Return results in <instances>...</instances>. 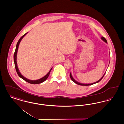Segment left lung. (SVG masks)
Segmentation results:
<instances>
[{
	"instance_id": "obj_1",
	"label": "left lung",
	"mask_w": 124,
	"mask_h": 124,
	"mask_svg": "<svg viewBox=\"0 0 124 124\" xmlns=\"http://www.w3.org/2000/svg\"><path fill=\"white\" fill-rule=\"evenodd\" d=\"M101 39L103 40V41H104L105 42H106V43H107V40H106V39L104 37H101ZM105 74H104V75L101 78V79H100L99 81H98L97 82H95V83H93V84H81V83H78V82H77V81H76L73 78V77L72 76V75H71V74L70 73V78H71V80L74 82H75L76 84H77V85H83V86H88V85H93V84H95L96 83H98V82H99L102 78H103V77H104V75H105Z\"/></svg>"
}]
</instances>
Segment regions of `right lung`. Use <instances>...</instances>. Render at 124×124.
<instances>
[{"instance_id": "right-lung-1", "label": "right lung", "mask_w": 124, "mask_h": 124, "mask_svg": "<svg viewBox=\"0 0 124 124\" xmlns=\"http://www.w3.org/2000/svg\"><path fill=\"white\" fill-rule=\"evenodd\" d=\"M27 33H26L25 34H24L23 35L20 39H19L18 41L17 42V43L16 44V50H15V53H14V62H15V68H16V72L18 74V75L19 76V77H20L21 78H22L23 80H24V81H25L26 82H28L30 84H40L43 82H44L45 80H46V79L48 78V77L49 76V74H50V71L52 69V68L50 69V70L49 71V72L47 74V75H46L45 76H44L43 77L41 78V79H39V80H29L28 79H27L26 78H25V77H24L23 76L21 73H20L19 72V69L18 68V67H17V63H16V56H17V50H18V46H19V43L21 41V40H22V39L23 38V37L27 34Z\"/></svg>"}]
</instances>
